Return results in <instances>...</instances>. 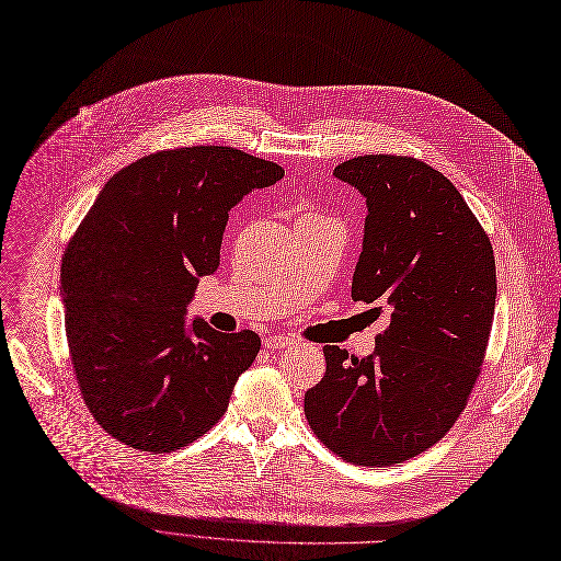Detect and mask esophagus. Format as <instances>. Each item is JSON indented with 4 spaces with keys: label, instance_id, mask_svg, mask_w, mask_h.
Returning a JSON list of instances; mask_svg holds the SVG:
<instances>
[{
    "label": "esophagus",
    "instance_id": "esophagus-1",
    "mask_svg": "<svg viewBox=\"0 0 561 561\" xmlns=\"http://www.w3.org/2000/svg\"><path fill=\"white\" fill-rule=\"evenodd\" d=\"M263 344H265L270 351H279V348H291V346H296V340L284 337V335H270V337L263 340Z\"/></svg>",
    "mask_w": 561,
    "mask_h": 561
}]
</instances>
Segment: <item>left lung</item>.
<instances>
[{"instance_id":"obj_1","label":"left lung","mask_w":561,"mask_h":561,"mask_svg":"<svg viewBox=\"0 0 561 561\" xmlns=\"http://www.w3.org/2000/svg\"><path fill=\"white\" fill-rule=\"evenodd\" d=\"M335 178L367 198L351 298L386 305L390 323L375 356L323 346L305 416L337 458L390 467L444 439L467 407L494 319V254L462 194L421 159L365 154Z\"/></svg>"}]
</instances>
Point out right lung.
<instances>
[{
  "instance_id": "1",
  "label": "right lung",
  "mask_w": 561,
  "mask_h": 561,
  "mask_svg": "<svg viewBox=\"0 0 561 561\" xmlns=\"http://www.w3.org/2000/svg\"><path fill=\"white\" fill-rule=\"evenodd\" d=\"M284 169L224 145L161 150L115 173L61 256L73 375L94 421L136 450L196 442L254 363V330L184 319L219 265L228 213Z\"/></svg>"
}]
</instances>
